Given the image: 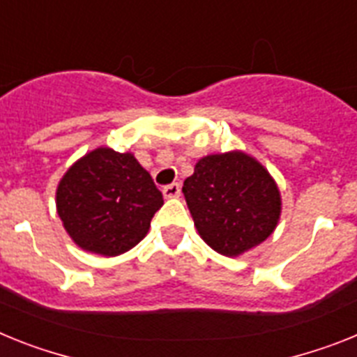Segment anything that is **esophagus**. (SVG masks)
Segmentation results:
<instances>
[{
    "mask_svg": "<svg viewBox=\"0 0 357 357\" xmlns=\"http://www.w3.org/2000/svg\"><path fill=\"white\" fill-rule=\"evenodd\" d=\"M179 194H181V185H179V183H172V185H167V187H163V196H165L167 199L178 197Z\"/></svg>",
    "mask_w": 357,
    "mask_h": 357,
    "instance_id": "esophagus-1",
    "label": "esophagus"
}]
</instances>
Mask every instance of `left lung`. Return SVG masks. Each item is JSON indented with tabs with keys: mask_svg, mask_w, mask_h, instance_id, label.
<instances>
[{
	"mask_svg": "<svg viewBox=\"0 0 357 357\" xmlns=\"http://www.w3.org/2000/svg\"><path fill=\"white\" fill-rule=\"evenodd\" d=\"M194 226L213 252L238 257L275 231L282 213L277 181L243 151L201 158L183 183Z\"/></svg>",
	"mask_w": 357,
	"mask_h": 357,
	"instance_id": "left-lung-1",
	"label": "left lung"
}]
</instances>
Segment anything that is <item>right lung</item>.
<instances>
[{"mask_svg":"<svg viewBox=\"0 0 357 357\" xmlns=\"http://www.w3.org/2000/svg\"><path fill=\"white\" fill-rule=\"evenodd\" d=\"M55 204L80 250L116 257L147 235L163 196L135 154L97 147L64 172Z\"/></svg>","mask_w":357,"mask_h":357,"instance_id":"1","label":"right lung"}]
</instances>
